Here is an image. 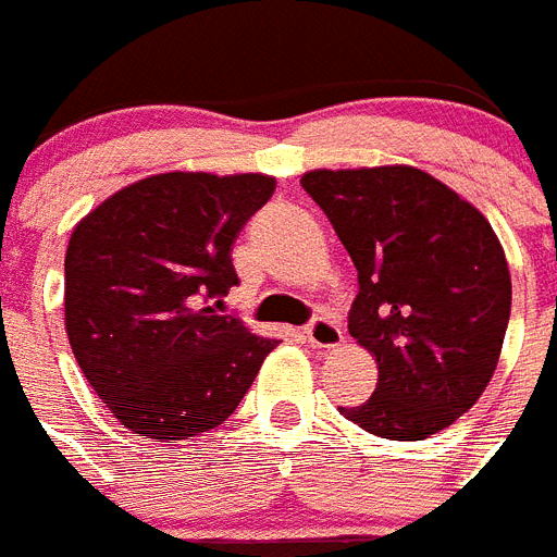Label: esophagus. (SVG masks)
<instances>
[{
    "label": "esophagus",
    "mask_w": 557,
    "mask_h": 557,
    "mask_svg": "<svg viewBox=\"0 0 557 557\" xmlns=\"http://www.w3.org/2000/svg\"><path fill=\"white\" fill-rule=\"evenodd\" d=\"M302 334H306V339L314 345V348H336V345H343L345 339L343 329H339L334 320H329V317H317Z\"/></svg>",
    "instance_id": "obj_1"
}]
</instances>
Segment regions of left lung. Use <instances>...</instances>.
<instances>
[{
    "instance_id": "8db88e82",
    "label": "left lung",
    "mask_w": 557,
    "mask_h": 557,
    "mask_svg": "<svg viewBox=\"0 0 557 557\" xmlns=\"http://www.w3.org/2000/svg\"><path fill=\"white\" fill-rule=\"evenodd\" d=\"M300 184L357 265L348 331L380 368L371 399L339 413L394 442L450 428L490 385L507 334L512 283L493 226L401 163L314 170Z\"/></svg>"
}]
</instances>
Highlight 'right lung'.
<instances>
[{
  "label": "right lung",
  "instance_id": "right-lung-1",
  "mask_svg": "<svg viewBox=\"0 0 557 557\" xmlns=\"http://www.w3.org/2000/svg\"><path fill=\"white\" fill-rule=\"evenodd\" d=\"M274 195L271 175L163 172L73 228L64 329L98 399L133 433L200 436L235 413L277 339L221 314L232 246Z\"/></svg>",
  "mask_w": 557,
  "mask_h": 557
}]
</instances>
